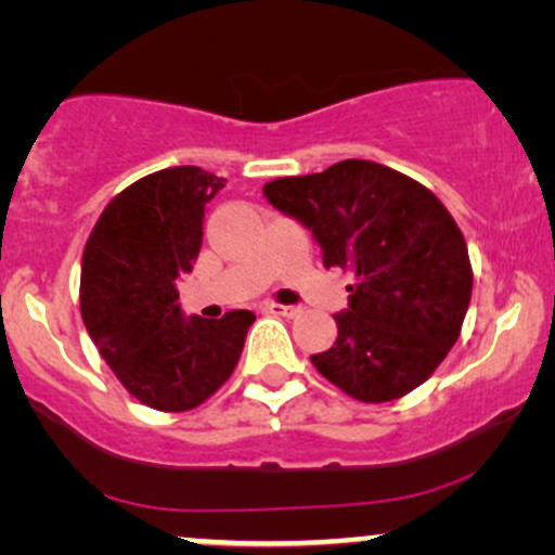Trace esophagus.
I'll return each instance as SVG.
<instances>
[{
  "mask_svg": "<svg viewBox=\"0 0 555 555\" xmlns=\"http://www.w3.org/2000/svg\"><path fill=\"white\" fill-rule=\"evenodd\" d=\"M262 309L267 314H275V317H296L298 314V306H283V304H264Z\"/></svg>",
  "mask_w": 555,
  "mask_h": 555,
  "instance_id": "obj_1",
  "label": "esophagus"
}]
</instances>
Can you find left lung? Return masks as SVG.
Wrapping results in <instances>:
<instances>
[{
	"label": "left lung",
	"mask_w": 555,
	"mask_h": 555,
	"mask_svg": "<svg viewBox=\"0 0 555 555\" xmlns=\"http://www.w3.org/2000/svg\"><path fill=\"white\" fill-rule=\"evenodd\" d=\"M275 210L322 246L324 267L356 275L337 340L311 363L361 402L421 387L457 343L473 293L467 244L434 192L395 168L340 160L264 184Z\"/></svg>",
	"instance_id": "obj_1"
}]
</instances>
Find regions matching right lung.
Instances as JSON below:
<instances>
[{
	"label": "right lung",
	"instance_id": "1",
	"mask_svg": "<svg viewBox=\"0 0 555 555\" xmlns=\"http://www.w3.org/2000/svg\"><path fill=\"white\" fill-rule=\"evenodd\" d=\"M225 179L197 166L163 168L108 202L82 254L80 309L98 353L142 405L184 413L236 369L246 309L184 317L176 278L192 272L205 205Z\"/></svg>",
	"mask_w": 555,
	"mask_h": 555
}]
</instances>
